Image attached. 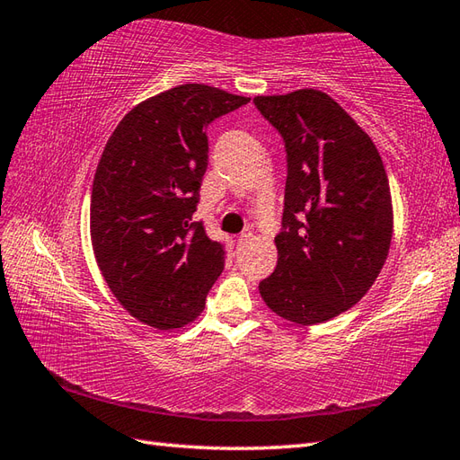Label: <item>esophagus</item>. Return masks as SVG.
<instances>
[{
  "mask_svg": "<svg viewBox=\"0 0 460 460\" xmlns=\"http://www.w3.org/2000/svg\"><path fill=\"white\" fill-rule=\"evenodd\" d=\"M251 239H252V233L251 231H245V233H241V237L237 239V249L241 251L243 247L247 245V243H251Z\"/></svg>",
  "mask_w": 460,
  "mask_h": 460,
  "instance_id": "esophagus-1",
  "label": "esophagus"
}]
</instances>
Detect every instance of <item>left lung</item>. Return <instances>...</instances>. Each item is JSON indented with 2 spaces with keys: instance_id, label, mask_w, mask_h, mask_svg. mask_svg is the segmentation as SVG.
<instances>
[{
  "instance_id": "obj_1",
  "label": "left lung",
  "mask_w": 460,
  "mask_h": 460,
  "mask_svg": "<svg viewBox=\"0 0 460 460\" xmlns=\"http://www.w3.org/2000/svg\"><path fill=\"white\" fill-rule=\"evenodd\" d=\"M287 148L275 272L259 282L265 305L295 324H322L364 298L394 235L387 173L369 136L316 89L255 96Z\"/></svg>"
}]
</instances>
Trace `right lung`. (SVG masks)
I'll list each match as a JSON object with an SVG mask.
<instances>
[{
  "label": "right lung",
  "instance_id": "obj_1",
  "mask_svg": "<svg viewBox=\"0 0 460 460\" xmlns=\"http://www.w3.org/2000/svg\"><path fill=\"white\" fill-rule=\"evenodd\" d=\"M249 101L180 84L136 104L104 146L93 181V251L116 300L144 324H190L221 275L223 247L191 219L208 170L205 126Z\"/></svg>",
  "mask_w": 460,
  "mask_h": 460
}]
</instances>
